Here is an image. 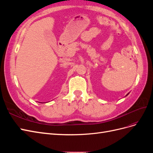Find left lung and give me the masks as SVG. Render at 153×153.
<instances>
[{"label": "left lung", "mask_w": 153, "mask_h": 153, "mask_svg": "<svg viewBox=\"0 0 153 153\" xmlns=\"http://www.w3.org/2000/svg\"><path fill=\"white\" fill-rule=\"evenodd\" d=\"M128 94H127V95H128ZM127 95H126V96H127Z\"/></svg>", "instance_id": "1"}]
</instances>
